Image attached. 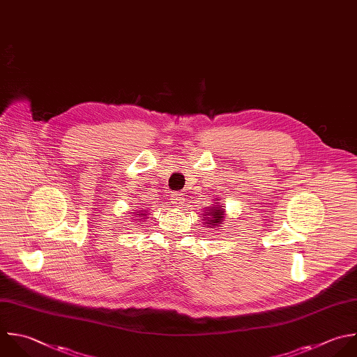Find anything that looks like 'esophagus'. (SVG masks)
<instances>
[{
	"instance_id": "1",
	"label": "esophagus",
	"mask_w": 357,
	"mask_h": 357,
	"mask_svg": "<svg viewBox=\"0 0 357 357\" xmlns=\"http://www.w3.org/2000/svg\"><path fill=\"white\" fill-rule=\"evenodd\" d=\"M183 195H184V194H181V192H173V194H172L173 204L177 205V206L183 205V202H184V197H183Z\"/></svg>"
}]
</instances>
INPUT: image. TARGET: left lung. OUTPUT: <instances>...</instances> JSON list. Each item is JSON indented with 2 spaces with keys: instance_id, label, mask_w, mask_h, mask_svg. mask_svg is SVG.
Listing matches in <instances>:
<instances>
[{
  "instance_id": "1",
  "label": "left lung",
  "mask_w": 357,
  "mask_h": 357,
  "mask_svg": "<svg viewBox=\"0 0 357 357\" xmlns=\"http://www.w3.org/2000/svg\"><path fill=\"white\" fill-rule=\"evenodd\" d=\"M209 211H211V212H206V213L204 215V216H211V218H206V220H208L206 225H211V223H212V225L220 223V220L223 219V211H222L220 208H218V206H216V208L213 206V208H211ZM209 227H211V226H209Z\"/></svg>"
}]
</instances>
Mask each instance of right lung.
Returning a JSON list of instances; mask_svg holds the SVG:
<instances>
[{"mask_svg":"<svg viewBox=\"0 0 357 357\" xmlns=\"http://www.w3.org/2000/svg\"><path fill=\"white\" fill-rule=\"evenodd\" d=\"M137 215H138V213H137ZM141 215H144V213H141Z\"/></svg>","mask_w":357,"mask_h":357,"instance_id":"obj_1","label":"right lung"}]
</instances>
